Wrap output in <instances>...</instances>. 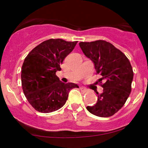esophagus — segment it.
Wrapping results in <instances>:
<instances>
[{"instance_id":"1","label":"esophagus","mask_w":148,"mask_h":148,"mask_svg":"<svg viewBox=\"0 0 148 148\" xmlns=\"http://www.w3.org/2000/svg\"><path fill=\"white\" fill-rule=\"evenodd\" d=\"M79 88H80V90H81L82 91V92H86V91H87L86 89L85 88H84V87H81V86H80Z\"/></svg>"}]
</instances>
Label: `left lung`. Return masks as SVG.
Returning a JSON list of instances; mask_svg holds the SVG:
<instances>
[{"mask_svg":"<svg viewBox=\"0 0 148 148\" xmlns=\"http://www.w3.org/2000/svg\"><path fill=\"white\" fill-rule=\"evenodd\" d=\"M79 45L94 63L97 74L101 75L98 81L103 88L102 93L96 92V104L86 109L100 117L112 116L123 107L130 94L134 73L130 61L123 53L105 40L81 42Z\"/></svg>","mask_w":148,"mask_h":148,"instance_id":"left-lung-1","label":"left lung"}]
</instances>
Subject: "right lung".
<instances>
[{
  "instance_id": "obj_1",
  "label": "right lung",
  "mask_w": 148,
  "mask_h": 148,
  "mask_svg": "<svg viewBox=\"0 0 148 148\" xmlns=\"http://www.w3.org/2000/svg\"><path fill=\"white\" fill-rule=\"evenodd\" d=\"M77 41L49 39L38 45L25 58L21 69L23 90L36 110L49 113L65 104L69 91L79 88L73 83L64 84L56 75L60 64L77 45Z\"/></svg>"
}]
</instances>
